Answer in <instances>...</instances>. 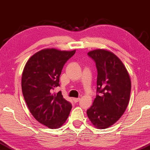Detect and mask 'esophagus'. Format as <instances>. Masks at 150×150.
<instances>
[{"instance_id":"obj_1","label":"esophagus","mask_w":150,"mask_h":150,"mask_svg":"<svg viewBox=\"0 0 150 150\" xmlns=\"http://www.w3.org/2000/svg\"><path fill=\"white\" fill-rule=\"evenodd\" d=\"M73 101L75 102V103H78L80 101V98H73Z\"/></svg>"}]
</instances>
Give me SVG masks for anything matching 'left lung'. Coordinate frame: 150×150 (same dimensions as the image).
Instances as JSON below:
<instances>
[{"label":"left lung","mask_w":150,"mask_h":150,"mask_svg":"<svg viewBox=\"0 0 150 150\" xmlns=\"http://www.w3.org/2000/svg\"><path fill=\"white\" fill-rule=\"evenodd\" d=\"M97 70V95L86 113L97 129H107L118 121L129 102L131 82L123 63L112 52L103 49L90 51Z\"/></svg>","instance_id":"obj_1"}]
</instances>
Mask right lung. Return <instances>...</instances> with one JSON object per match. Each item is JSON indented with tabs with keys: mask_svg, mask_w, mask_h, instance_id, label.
<instances>
[{
	"mask_svg": "<svg viewBox=\"0 0 150 150\" xmlns=\"http://www.w3.org/2000/svg\"><path fill=\"white\" fill-rule=\"evenodd\" d=\"M75 52L41 50L28 59L23 69L21 89L28 109L36 120L50 129L62 127L71 109L61 91L57 94L53 91L59 86L63 67Z\"/></svg>",
	"mask_w": 150,
	"mask_h": 150,
	"instance_id": "obj_1",
	"label": "right lung"
}]
</instances>
